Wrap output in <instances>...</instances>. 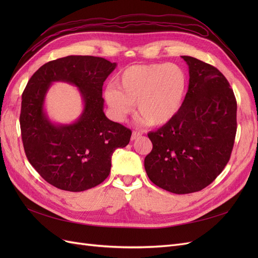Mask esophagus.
<instances>
[{"instance_id":"1","label":"esophagus","mask_w":258,"mask_h":258,"mask_svg":"<svg viewBox=\"0 0 258 258\" xmlns=\"http://www.w3.org/2000/svg\"><path fill=\"white\" fill-rule=\"evenodd\" d=\"M141 136H142V134H140V132H138V131H134L131 135V140L132 141H135V140H137L139 137H141Z\"/></svg>"}]
</instances>
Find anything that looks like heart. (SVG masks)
<instances>
[{"instance_id":"obj_1","label":"heart","mask_w":258,"mask_h":258,"mask_svg":"<svg viewBox=\"0 0 258 258\" xmlns=\"http://www.w3.org/2000/svg\"><path fill=\"white\" fill-rule=\"evenodd\" d=\"M187 77L174 63L132 66L123 70L117 84L107 85L104 98L114 119L122 121L134 111L151 126L172 120L183 105Z\"/></svg>"}]
</instances>
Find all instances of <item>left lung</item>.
Listing matches in <instances>:
<instances>
[{
  "instance_id": "8db88e82",
  "label": "left lung",
  "mask_w": 258,
  "mask_h": 258,
  "mask_svg": "<svg viewBox=\"0 0 258 258\" xmlns=\"http://www.w3.org/2000/svg\"><path fill=\"white\" fill-rule=\"evenodd\" d=\"M189 69L188 90L172 120L148 138L144 160L151 181L173 194L204 189L229 161L237 132V101L226 77L213 66L182 56Z\"/></svg>"
}]
</instances>
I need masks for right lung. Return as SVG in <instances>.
Returning <instances> with one entry per match:
<instances>
[{"mask_svg":"<svg viewBox=\"0 0 258 258\" xmlns=\"http://www.w3.org/2000/svg\"><path fill=\"white\" fill-rule=\"evenodd\" d=\"M116 63L93 56H68L42 66L22 93L20 129L29 162L46 182L62 190L84 191L110 174L112 155L127 146L131 130L103 112L102 86ZM53 81L79 88L84 110L70 125L51 123L43 110Z\"/></svg>","mask_w":258,"mask_h":258,"instance_id":"obj_1","label":"right lung"}]
</instances>
